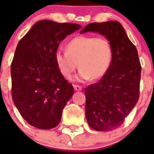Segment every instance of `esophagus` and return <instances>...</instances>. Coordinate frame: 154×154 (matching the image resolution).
<instances>
[{
  "label": "esophagus",
  "instance_id": "obj_1",
  "mask_svg": "<svg viewBox=\"0 0 154 154\" xmlns=\"http://www.w3.org/2000/svg\"><path fill=\"white\" fill-rule=\"evenodd\" d=\"M73 88L76 91H81L82 89V87L81 85H73Z\"/></svg>",
  "mask_w": 154,
  "mask_h": 154
}]
</instances>
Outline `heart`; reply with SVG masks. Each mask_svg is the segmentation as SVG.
Returning a JSON list of instances; mask_svg holds the SVG:
<instances>
[{
	"label": "heart",
	"instance_id": "heart-1",
	"mask_svg": "<svg viewBox=\"0 0 154 154\" xmlns=\"http://www.w3.org/2000/svg\"><path fill=\"white\" fill-rule=\"evenodd\" d=\"M112 56V47L105 37L78 36L69 42L66 52H56L55 61L65 78H69L79 66L76 79L98 80L109 69Z\"/></svg>",
	"mask_w": 154,
	"mask_h": 154
}]
</instances>
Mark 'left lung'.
Listing matches in <instances>:
<instances>
[{
	"mask_svg": "<svg viewBox=\"0 0 154 154\" xmlns=\"http://www.w3.org/2000/svg\"><path fill=\"white\" fill-rule=\"evenodd\" d=\"M98 32L112 47L109 68L100 82L85 89V117L97 131L121 126L139 99L141 66L136 47L117 21L89 24L81 33Z\"/></svg>",
	"mask_w": 154,
	"mask_h": 154,
	"instance_id": "obj_1",
	"label": "left lung"
}]
</instances>
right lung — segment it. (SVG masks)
<instances>
[{
	"mask_svg": "<svg viewBox=\"0 0 154 154\" xmlns=\"http://www.w3.org/2000/svg\"><path fill=\"white\" fill-rule=\"evenodd\" d=\"M81 28L72 23L40 20L18 42L11 64L12 97L32 126L49 129L60 123L73 88L57 66L55 53L60 42Z\"/></svg>",
	"mask_w": 154,
	"mask_h": 154,
	"instance_id": "right-lung-1",
	"label": "right lung"
}]
</instances>
